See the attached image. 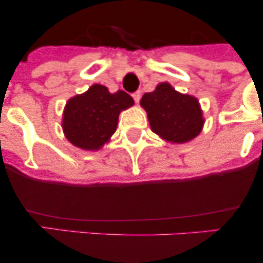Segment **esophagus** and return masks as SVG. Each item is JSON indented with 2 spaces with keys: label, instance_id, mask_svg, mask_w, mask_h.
Returning <instances> with one entry per match:
<instances>
[{
  "label": "esophagus",
  "instance_id": "obj_1",
  "mask_svg": "<svg viewBox=\"0 0 263 263\" xmlns=\"http://www.w3.org/2000/svg\"><path fill=\"white\" fill-rule=\"evenodd\" d=\"M132 98H134L135 103H139L140 99H141V92H140V91L134 92V94H132Z\"/></svg>",
  "mask_w": 263,
  "mask_h": 263
}]
</instances>
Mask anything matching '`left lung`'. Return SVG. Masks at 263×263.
I'll return each mask as SVG.
<instances>
[{
  "instance_id": "left-lung-1",
  "label": "left lung",
  "mask_w": 263,
  "mask_h": 263,
  "mask_svg": "<svg viewBox=\"0 0 263 263\" xmlns=\"http://www.w3.org/2000/svg\"><path fill=\"white\" fill-rule=\"evenodd\" d=\"M141 105L147 112L151 129L164 140L183 144L195 139L203 126L197 99L179 94L169 84L158 85L142 95Z\"/></svg>"
}]
</instances>
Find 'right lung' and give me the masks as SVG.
<instances>
[{
  "mask_svg": "<svg viewBox=\"0 0 263 263\" xmlns=\"http://www.w3.org/2000/svg\"><path fill=\"white\" fill-rule=\"evenodd\" d=\"M132 104L134 99L123 90L110 94L103 85H92L66 104L62 123L66 137L84 150H98L116 132L121 110Z\"/></svg>",
  "mask_w": 263,
  "mask_h": 263,
  "instance_id": "add662e5",
  "label": "right lung"
}]
</instances>
